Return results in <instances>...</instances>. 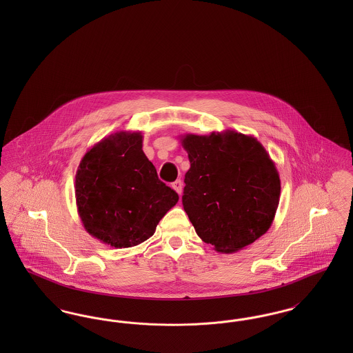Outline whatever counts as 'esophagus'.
I'll return each mask as SVG.
<instances>
[{"instance_id":"34e87169","label":"esophagus","mask_w":353,"mask_h":353,"mask_svg":"<svg viewBox=\"0 0 353 353\" xmlns=\"http://www.w3.org/2000/svg\"><path fill=\"white\" fill-rule=\"evenodd\" d=\"M172 188L181 196V193H183V181H181V180H176V181L172 184Z\"/></svg>"}]
</instances>
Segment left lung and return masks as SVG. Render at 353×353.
I'll return each mask as SVG.
<instances>
[{
    "instance_id": "obj_1",
    "label": "left lung",
    "mask_w": 353,
    "mask_h": 353,
    "mask_svg": "<svg viewBox=\"0 0 353 353\" xmlns=\"http://www.w3.org/2000/svg\"><path fill=\"white\" fill-rule=\"evenodd\" d=\"M181 145L190 161L183 205L202 241L230 254L265 234L281 197L279 173L265 147L232 130L186 134Z\"/></svg>"
}]
</instances>
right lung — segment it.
Returning a JSON list of instances; mask_svg holds the SVG:
<instances>
[{
    "label": "right lung",
    "mask_w": 353,
    "mask_h": 353,
    "mask_svg": "<svg viewBox=\"0 0 353 353\" xmlns=\"http://www.w3.org/2000/svg\"><path fill=\"white\" fill-rule=\"evenodd\" d=\"M75 199L85 232L125 249L153 235L179 194L159 180L143 152L141 132L120 131L85 152L75 174Z\"/></svg>",
    "instance_id": "add662e5"
}]
</instances>
